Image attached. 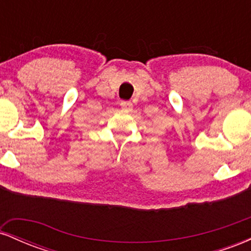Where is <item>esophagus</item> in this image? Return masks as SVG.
<instances>
[{
	"mask_svg": "<svg viewBox=\"0 0 251 251\" xmlns=\"http://www.w3.org/2000/svg\"><path fill=\"white\" fill-rule=\"evenodd\" d=\"M120 106H122L123 109H131L132 108V102L131 101H122L120 102Z\"/></svg>",
	"mask_w": 251,
	"mask_h": 251,
	"instance_id": "esophagus-1",
	"label": "esophagus"
}]
</instances>
